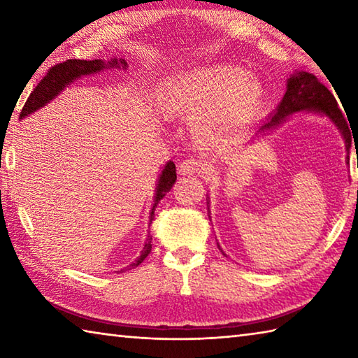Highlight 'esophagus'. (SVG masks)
<instances>
[{"mask_svg": "<svg viewBox=\"0 0 358 358\" xmlns=\"http://www.w3.org/2000/svg\"><path fill=\"white\" fill-rule=\"evenodd\" d=\"M202 170V165L196 160H184L179 164V173L185 174V176H190V174H196Z\"/></svg>", "mask_w": 358, "mask_h": 358, "instance_id": "1", "label": "esophagus"}]
</instances>
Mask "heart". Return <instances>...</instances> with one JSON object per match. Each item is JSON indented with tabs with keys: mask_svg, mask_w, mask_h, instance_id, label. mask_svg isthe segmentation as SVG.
I'll return each mask as SVG.
<instances>
[{
	"mask_svg": "<svg viewBox=\"0 0 358 358\" xmlns=\"http://www.w3.org/2000/svg\"><path fill=\"white\" fill-rule=\"evenodd\" d=\"M259 79L238 66H198L166 78L157 106L170 118L194 120L201 145H212L251 118L262 104Z\"/></svg>",
	"mask_w": 358,
	"mask_h": 358,
	"instance_id": "obj_1",
	"label": "heart"
}]
</instances>
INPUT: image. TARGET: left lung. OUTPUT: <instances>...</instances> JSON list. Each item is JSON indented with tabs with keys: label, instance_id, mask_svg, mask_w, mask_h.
<instances>
[{
	"label": "left lung",
	"instance_id": "obj_1",
	"mask_svg": "<svg viewBox=\"0 0 358 358\" xmlns=\"http://www.w3.org/2000/svg\"><path fill=\"white\" fill-rule=\"evenodd\" d=\"M299 110H316L326 115L338 126L343 137H345L346 151L349 152L350 143H352V134H350L349 124L346 121L345 113L341 112L338 103L327 87L312 73L301 71L288 79L287 93L282 103L279 104L278 110L273 117H269L266 123H263L259 131L273 129L280 124L288 115Z\"/></svg>",
	"mask_w": 358,
	"mask_h": 358
}]
</instances>
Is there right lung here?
<instances>
[{
    "instance_id": "obj_1",
    "label": "right lung",
    "mask_w": 358,
    "mask_h": 358,
    "mask_svg": "<svg viewBox=\"0 0 358 358\" xmlns=\"http://www.w3.org/2000/svg\"><path fill=\"white\" fill-rule=\"evenodd\" d=\"M121 66H126L124 60H120ZM110 66L113 65H118L117 59H113L112 62H109ZM107 66V64L104 60H80V59H69L65 60V62H60L52 65L51 69L48 70V73L45 74L42 78V80L36 85V89L32 90V93L29 95V98L26 99V103L23 106L22 112H20V118H24L26 115H29V113L38 110L40 107H43L46 103H50V101L57 96V93L64 89V87L69 85L70 83H73L74 79L83 76V74H90V73H96L104 70ZM178 176H176V165L173 164V162H168L165 165V170L162 171L160 174V179H159V184H157V192H156V201H154V206H152V212H151V221L154 220V210H156V207L159 204V201L165 196V194L171 190V187L174 185V182H176ZM151 235L148 237L146 240V245L143 248V251H141L140 257L131 263L129 266H126V269H132L138 266L141 262H143L148 254L151 252ZM124 269H121L120 273H123Z\"/></svg>"
}]
</instances>
